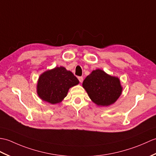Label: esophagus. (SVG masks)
Returning a JSON list of instances; mask_svg holds the SVG:
<instances>
[{"label": "esophagus", "mask_w": 156, "mask_h": 156, "mask_svg": "<svg viewBox=\"0 0 156 156\" xmlns=\"http://www.w3.org/2000/svg\"><path fill=\"white\" fill-rule=\"evenodd\" d=\"M78 79L80 83H82L83 81V77H78Z\"/></svg>", "instance_id": "obj_1"}]
</instances>
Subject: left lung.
Returning <instances> with one entry per match:
<instances>
[{"label":"left lung","mask_w":156,"mask_h":156,"mask_svg":"<svg viewBox=\"0 0 156 156\" xmlns=\"http://www.w3.org/2000/svg\"><path fill=\"white\" fill-rule=\"evenodd\" d=\"M89 98L99 106L115 103L122 94V87L118 77L107 74L101 69L93 71L83 82Z\"/></svg>","instance_id":"1"}]
</instances>
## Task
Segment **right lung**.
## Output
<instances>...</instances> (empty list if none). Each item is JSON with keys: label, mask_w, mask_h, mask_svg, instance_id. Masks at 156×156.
<instances>
[{"label": "right lung", "mask_w": 156, "mask_h": 156, "mask_svg": "<svg viewBox=\"0 0 156 156\" xmlns=\"http://www.w3.org/2000/svg\"><path fill=\"white\" fill-rule=\"evenodd\" d=\"M78 79L63 67H57L40 75L37 91L39 98L51 104L63 101L69 89L79 84Z\"/></svg>", "instance_id": "obj_1"}]
</instances>
